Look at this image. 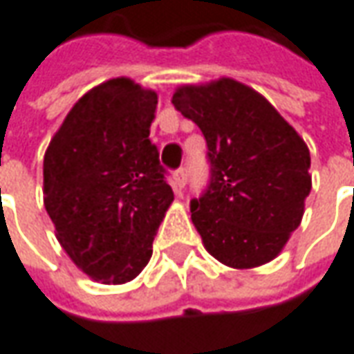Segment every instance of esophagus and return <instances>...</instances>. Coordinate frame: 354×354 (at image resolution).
I'll list each match as a JSON object with an SVG mask.
<instances>
[{
  "label": "esophagus",
  "instance_id": "esophagus-1",
  "mask_svg": "<svg viewBox=\"0 0 354 354\" xmlns=\"http://www.w3.org/2000/svg\"><path fill=\"white\" fill-rule=\"evenodd\" d=\"M173 185H175V191H181L183 187L187 185V167H179L177 171L173 173Z\"/></svg>",
  "mask_w": 354,
  "mask_h": 354
}]
</instances>
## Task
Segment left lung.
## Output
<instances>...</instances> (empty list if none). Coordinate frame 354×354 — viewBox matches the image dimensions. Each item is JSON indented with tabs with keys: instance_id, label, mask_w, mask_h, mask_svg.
Returning a JSON list of instances; mask_svg holds the SVG:
<instances>
[{
	"instance_id": "1",
	"label": "left lung",
	"mask_w": 354,
	"mask_h": 354,
	"mask_svg": "<svg viewBox=\"0 0 354 354\" xmlns=\"http://www.w3.org/2000/svg\"><path fill=\"white\" fill-rule=\"evenodd\" d=\"M171 103L205 134L210 181L191 201L206 251L227 267L272 261L302 222L310 149L255 89L222 77L183 85Z\"/></svg>"
}]
</instances>
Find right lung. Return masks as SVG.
Returning <instances> with one entry per match:
<instances>
[{"instance_id":"right-lung-1","label":"right lung","mask_w":354,"mask_h":354,"mask_svg":"<svg viewBox=\"0 0 354 354\" xmlns=\"http://www.w3.org/2000/svg\"><path fill=\"white\" fill-rule=\"evenodd\" d=\"M158 93L116 77L83 95L44 153V208L70 259L95 281L122 284L151 257L173 203L149 142Z\"/></svg>"}]
</instances>
